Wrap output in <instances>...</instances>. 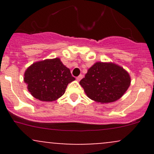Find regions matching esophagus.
I'll use <instances>...</instances> for the list:
<instances>
[{
    "mask_svg": "<svg viewBox=\"0 0 154 154\" xmlns=\"http://www.w3.org/2000/svg\"><path fill=\"white\" fill-rule=\"evenodd\" d=\"M82 77H83V75H79L78 77H77V78H76V80H77V81H80V80L82 79Z\"/></svg>",
    "mask_w": 154,
    "mask_h": 154,
    "instance_id": "1",
    "label": "esophagus"
}]
</instances>
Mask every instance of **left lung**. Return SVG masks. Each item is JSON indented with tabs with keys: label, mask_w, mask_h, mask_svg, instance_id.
Segmentation results:
<instances>
[{
	"label": "left lung",
	"mask_w": 154,
	"mask_h": 154,
	"mask_svg": "<svg viewBox=\"0 0 154 154\" xmlns=\"http://www.w3.org/2000/svg\"><path fill=\"white\" fill-rule=\"evenodd\" d=\"M131 83L129 73L114 63L97 62L80 81L87 97L97 103H109L120 99Z\"/></svg>",
	"instance_id": "obj_1"
}]
</instances>
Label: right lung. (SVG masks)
I'll return each mask as SVG.
<instances>
[{
    "label": "right lung",
    "instance_id": "obj_1",
    "mask_svg": "<svg viewBox=\"0 0 154 154\" xmlns=\"http://www.w3.org/2000/svg\"><path fill=\"white\" fill-rule=\"evenodd\" d=\"M75 80L60 58L47 59L29 66L24 81L31 95L41 101L51 102L64 94L68 83Z\"/></svg>",
    "mask_w": 154,
    "mask_h": 154
}]
</instances>
